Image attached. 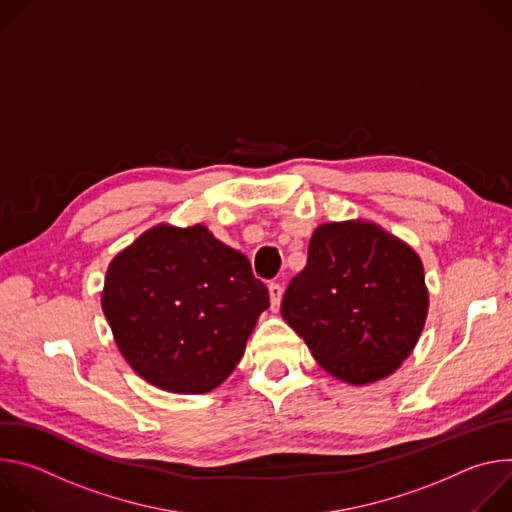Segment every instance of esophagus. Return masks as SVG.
<instances>
[{"label":"esophagus","mask_w":512,"mask_h":512,"mask_svg":"<svg viewBox=\"0 0 512 512\" xmlns=\"http://www.w3.org/2000/svg\"><path fill=\"white\" fill-rule=\"evenodd\" d=\"M268 293H270V305H272V309L276 311L278 305H280V301H282V287L278 285V282H270V285H268Z\"/></svg>","instance_id":"esophagus-1"}]
</instances>
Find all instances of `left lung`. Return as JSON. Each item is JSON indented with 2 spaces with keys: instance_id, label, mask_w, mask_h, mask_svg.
<instances>
[{
  "instance_id": "8db88e82",
  "label": "left lung",
  "mask_w": 512,
  "mask_h": 512,
  "mask_svg": "<svg viewBox=\"0 0 512 512\" xmlns=\"http://www.w3.org/2000/svg\"><path fill=\"white\" fill-rule=\"evenodd\" d=\"M429 311L419 254L374 221L321 223L280 313L337 380L378 382L411 356Z\"/></svg>"
}]
</instances>
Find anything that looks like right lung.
<instances>
[{"mask_svg":"<svg viewBox=\"0 0 512 512\" xmlns=\"http://www.w3.org/2000/svg\"><path fill=\"white\" fill-rule=\"evenodd\" d=\"M270 305L250 260L205 225L158 223L107 266L101 309L148 384L203 394L234 372Z\"/></svg>","mask_w":512,"mask_h":512,"instance_id":"right-lung-1","label":"right lung"}]
</instances>
